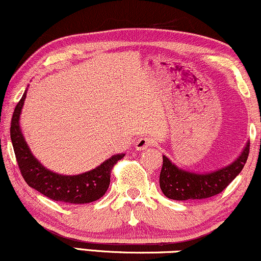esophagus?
I'll list each match as a JSON object with an SVG mask.
<instances>
[{"instance_id": "1", "label": "esophagus", "mask_w": 261, "mask_h": 261, "mask_svg": "<svg viewBox=\"0 0 261 261\" xmlns=\"http://www.w3.org/2000/svg\"><path fill=\"white\" fill-rule=\"evenodd\" d=\"M153 144V141L150 139V138H147V137H140L139 139H138L137 141H136V149L137 150H139V151H141V150H145V149H147V147L149 146H151Z\"/></svg>"}]
</instances>
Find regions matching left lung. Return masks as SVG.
I'll return each instance as SVG.
<instances>
[{
    "mask_svg": "<svg viewBox=\"0 0 261 261\" xmlns=\"http://www.w3.org/2000/svg\"><path fill=\"white\" fill-rule=\"evenodd\" d=\"M249 155V144L243 152L230 166L208 174H196L179 169L163 156V165L160 173V188L165 196L175 201L203 199L220 194L240 174Z\"/></svg>",
    "mask_w": 261,
    "mask_h": 261,
    "instance_id": "1",
    "label": "left lung"
}]
</instances>
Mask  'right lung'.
<instances>
[{"label": "right lung", "mask_w": 261, "mask_h": 261, "mask_svg": "<svg viewBox=\"0 0 261 261\" xmlns=\"http://www.w3.org/2000/svg\"><path fill=\"white\" fill-rule=\"evenodd\" d=\"M27 92L15 106L11 122V139L19 169L25 181L46 197L64 203L83 204L94 202L105 195L110 185L111 170L124 153L106 160L93 170L79 175H60L44 168L32 156L19 127L21 108Z\"/></svg>", "instance_id": "right-lung-1"}]
</instances>
